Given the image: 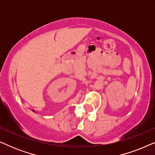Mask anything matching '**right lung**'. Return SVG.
I'll return each instance as SVG.
<instances>
[{"instance_id": "add662e5", "label": "right lung", "mask_w": 155, "mask_h": 155, "mask_svg": "<svg viewBox=\"0 0 155 155\" xmlns=\"http://www.w3.org/2000/svg\"><path fill=\"white\" fill-rule=\"evenodd\" d=\"M32 111H34V112H35V110H32Z\"/></svg>"}]
</instances>
